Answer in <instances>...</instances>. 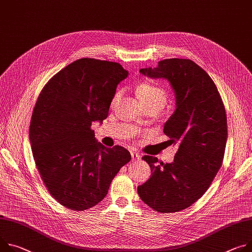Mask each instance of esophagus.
<instances>
[{
    "label": "esophagus",
    "mask_w": 252,
    "mask_h": 252,
    "mask_svg": "<svg viewBox=\"0 0 252 252\" xmlns=\"http://www.w3.org/2000/svg\"><path fill=\"white\" fill-rule=\"evenodd\" d=\"M130 155H131L132 161H139V159L141 158V154L136 151H131Z\"/></svg>",
    "instance_id": "1"
}]
</instances>
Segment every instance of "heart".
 <instances>
[{
    "instance_id": "obj_1",
    "label": "heart",
    "mask_w": 252,
    "mask_h": 252,
    "mask_svg": "<svg viewBox=\"0 0 252 252\" xmlns=\"http://www.w3.org/2000/svg\"><path fill=\"white\" fill-rule=\"evenodd\" d=\"M135 89L139 96L141 97V99L146 105H149V104L164 105L167 100V96H168L167 90L161 84H158L156 81H153V80L142 81L136 84ZM121 94H122L121 90H118L117 93L113 94L110 101L111 107L116 106V104L118 103L121 97Z\"/></svg>"
}]
</instances>
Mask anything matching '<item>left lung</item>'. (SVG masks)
Listing matches in <instances>:
<instances>
[{
    "label": "left lung",
    "instance_id": "8db88e82",
    "mask_svg": "<svg viewBox=\"0 0 252 252\" xmlns=\"http://www.w3.org/2000/svg\"><path fill=\"white\" fill-rule=\"evenodd\" d=\"M152 78H166L176 95V110L164 132L178 151L164 164L153 156L142 158L152 176L138 187L141 199L159 213L186 209L208 190L223 164L227 141L226 111L219 91L204 69L190 59L172 58L156 68L140 70Z\"/></svg>",
    "mask_w": 252,
    "mask_h": 252
}]
</instances>
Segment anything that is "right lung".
I'll use <instances>...</instances> for the list:
<instances>
[{
  "mask_svg": "<svg viewBox=\"0 0 252 252\" xmlns=\"http://www.w3.org/2000/svg\"><path fill=\"white\" fill-rule=\"evenodd\" d=\"M127 74L120 63L81 58L57 72L38 96L29 129L34 161L50 195L68 209L98 204L130 161L126 149L104 147L91 129L94 122L107 118Z\"/></svg>",
  "mask_w": 252,
  "mask_h": 252,
  "instance_id": "right-lung-1",
  "label": "right lung"
}]
</instances>
